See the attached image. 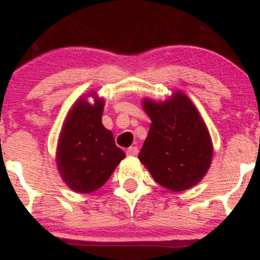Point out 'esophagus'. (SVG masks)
I'll list each match as a JSON object with an SVG mask.
<instances>
[{
	"label": "esophagus",
	"mask_w": 260,
	"mask_h": 260,
	"mask_svg": "<svg viewBox=\"0 0 260 260\" xmlns=\"http://www.w3.org/2000/svg\"><path fill=\"white\" fill-rule=\"evenodd\" d=\"M126 153L128 156H137V155H138V149H137L136 147H131L127 149Z\"/></svg>",
	"instance_id": "1"
}]
</instances>
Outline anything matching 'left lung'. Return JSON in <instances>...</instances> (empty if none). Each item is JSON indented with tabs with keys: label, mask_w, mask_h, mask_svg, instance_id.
<instances>
[{
	"label": "left lung",
	"mask_w": 260,
	"mask_h": 260,
	"mask_svg": "<svg viewBox=\"0 0 260 260\" xmlns=\"http://www.w3.org/2000/svg\"><path fill=\"white\" fill-rule=\"evenodd\" d=\"M143 110L151 120L138 159L160 186L182 192L197 186L213 160L210 133L192 100L176 90L169 99L145 98Z\"/></svg>",
	"instance_id": "left-lung-1"
}]
</instances>
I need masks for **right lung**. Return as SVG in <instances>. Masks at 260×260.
<instances>
[{
    "label": "right lung",
    "instance_id": "add662e5",
    "mask_svg": "<svg viewBox=\"0 0 260 260\" xmlns=\"http://www.w3.org/2000/svg\"><path fill=\"white\" fill-rule=\"evenodd\" d=\"M94 103L90 104L87 98ZM105 100L91 90L80 96L67 112L56 149V165L73 192L89 194L105 184L126 157L115 144L111 131L104 127Z\"/></svg>",
    "mask_w": 260,
    "mask_h": 260
}]
</instances>
